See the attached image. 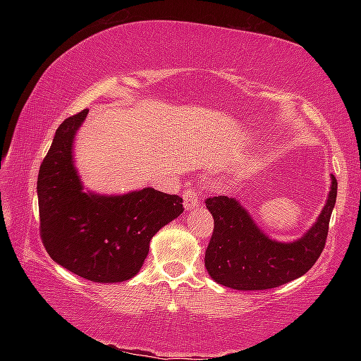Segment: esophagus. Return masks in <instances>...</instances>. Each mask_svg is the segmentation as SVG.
<instances>
[{
	"instance_id": "obj_1",
	"label": "esophagus",
	"mask_w": 361,
	"mask_h": 361,
	"mask_svg": "<svg viewBox=\"0 0 361 361\" xmlns=\"http://www.w3.org/2000/svg\"><path fill=\"white\" fill-rule=\"evenodd\" d=\"M183 199H185V209L186 210H194L195 207L199 205V194L192 188H188L186 191L183 192Z\"/></svg>"
}]
</instances>
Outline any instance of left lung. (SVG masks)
<instances>
[{"instance_id":"1","label":"left lung","mask_w":361,"mask_h":361,"mask_svg":"<svg viewBox=\"0 0 361 361\" xmlns=\"http://www.w3.org/2000/svg\"><path fill=\"white\" fill-rule=\"evenodd\" d=\"M338 181L331 175L326 204L317 221L296 240L279 242L262 231L239 199L218 195L205 200L215 228L205 250V267L216 283L232 290H269L299 279L325 248Z\"/></svg>"}]
</instances>
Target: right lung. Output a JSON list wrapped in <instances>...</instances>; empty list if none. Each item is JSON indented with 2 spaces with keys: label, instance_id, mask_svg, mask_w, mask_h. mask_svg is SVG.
<instances>
[{
  "label": "right lung",
  "instance_id": "add662e5",
  "mask_svg": "<svg viewBox=\"0 0 361 361\" xmlns=\"http://www.w3.org/2000/svg\"><path fill=\"white\" fill-rule=\"evenodd\" d=\"M89 114L65 119L38 175L41 239L51 258L90 282L135 277L156 232L183 213V199L143 188L127 194L85 189L75 164V137Z\"/></svg>",
  "mask_w": 361,
  "mask_h": 361
}]
</instances>
